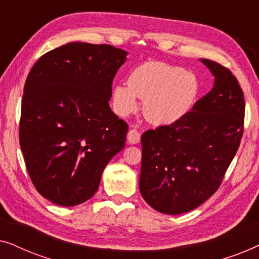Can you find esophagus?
I'll use <instances>...</instances> for the list:
<instances>
[{
    "instance_id": "esophagus-1",
    "label": "esophagus",
    "mask_w": 259,
    "mask_h": 259,
    "mask_svg": "<svg viewBox=\"0 0 259 259\" xmlns=\"http://www.w3.org/2000/svg\"><path fill=\"white\" fill-rule=\"evenodd\" d=\"M127 141L132 145L138 144L140 141V133L136 128H130L128 133H127Z\"/></svg>"
}]
</instances>
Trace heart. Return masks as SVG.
<instances>
[{
  "label": "heart",
  "mask_w": 259,
  "mask_h": 259,
  "mask_svg": "<svg viewBox=\"0 0 259 259\" xmlns=\"http://www.w3.org/2000/svg\"><path fill=\"white\" fill-rule=\"evenodd\" d=\"M199 82L193 73L161 62L138 66L130 73L127 84L112 88L113 109L120 116L136 112L138 98L148 121L158 126L172 125L183 119L196 104Z\"/></svg>",
  "instance_id": "heart-1"
}]
</instances>
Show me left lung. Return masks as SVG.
<instances>
[{"instance_id":"8db88e82","label":"left lung","mask_w":259,"mask_h":259,"mask_svg":"<svg viewBox=\"0 0 259 259\" xmlns=\"http://www.w3.org/2000/svg\"><path fill=\"white\" fill-rule=\"evenodd\" d=\"M213 87L172 125L141 137L140 193L155 211L180 214L206 201L221 185L243 136V91L228 68L200 59Z\"/></svg>"}]
</instances>
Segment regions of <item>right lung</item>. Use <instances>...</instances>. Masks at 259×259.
<instances>
[{
	"label": "right lung",
	"instance_id": "add662e5",
	"mask_svg": "<svg viewBox=\"0 0 259 259\" xmlns=\"http://www.w3.org/2000/svg\"><path fill=\"white\" fill-rule=\"evenodd\" d=\"M128 53L70 42L41 56L23 90L20 146L35 189L60 206L98 191L106 165L125 147L128 126L109 107Z\"/></svg>",
	"mask_w": 259,
	"mask_h": 259
}]
</instances>
